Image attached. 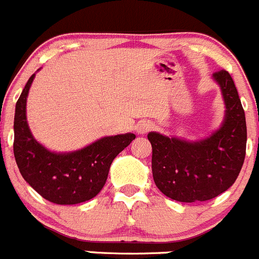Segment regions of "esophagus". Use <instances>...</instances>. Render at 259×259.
<instances>
[{
    "label": "esophagus",
    "instance_id": "obj_1",
    "mask_svg": "<svg viewBox=\"0 0 259 259\" xmlns=\"http://www.w3.org/2000/svg\"><path fill=\"white\" fill-rule=\"evenodd\" d=\"M153 127V125L151 124L150 121H139L138 125L135 126V130H137V133H138L139 135H143V134H147L148 132H151Z\"/></svg>",
    "mask_w": 259,
    "mask_h": 259
}]
</instances>
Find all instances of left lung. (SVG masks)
I'll list each match as a JSON object with an SVG mask.
<instances>
[{"mask_svg": "<svg viewBox=\"0 0 259 259\" xmlns=\"http://www.w3.org/2000/svg\"><path fill=\"white\" fill-rule=\"evenodd\" d=\"M225 101V120L201 141L188 142L148 133L152 174L164 195L181 202L206 201L231 187L243 167L246 150L245 113L231 74L213 73Z\"/></svg>", "mask_w": 259, "mask_h": 259, "instance_id": "1", "label": "left lung"}]
</instances>
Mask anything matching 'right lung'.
<instances>
[{
	"label": "right lung",
	"instance_id": "right-lung-1",
	"mask_svg": "<svg viewBox=\"0 0 259 259\" xmlns=\"http://www.w3.org/2000/svg\"><path fill=\"white\" fill-rule=\"evenodd\" d=\"M34 74L24 86L15 106L14 156L28 185L44 199L59 205L88 201L106 185L113 158L126 148L132 133L98 139L73 152H51L33 138L27 122V97Z\"/></svg>",
	"mask_w": 259,
	"mask_h": 259
}]
</instances>
